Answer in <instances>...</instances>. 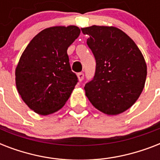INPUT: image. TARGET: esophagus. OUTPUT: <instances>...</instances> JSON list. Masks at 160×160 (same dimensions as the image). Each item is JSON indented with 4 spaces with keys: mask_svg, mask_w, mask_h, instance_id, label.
Wrapping results in <instances>:
<instances>
[{
    "mask_svg": "<svg viewBox=\"0 0 160 160\" xmlns=\"http://www.w3.org/2000/svg\"><path fill=\"white\" fill-rule=\"evenodd\" d=\"M77 76H78V79L80 81H82L83 79H84V73L82 72H80L77 74Z\"/></svg>",
    "mask_w": 160,
    "mask_h": 160,
    "instance_id": "34e87169",
    "label": "esophagus"
}]
</instances>
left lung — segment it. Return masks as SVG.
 I'll use <instances>...</instances> for the list:
<instances>
[{"label": "left lung", "instance_id": "1", "mask_svg": "<svg viewBox=\"0 0 160 160\" xmlns=\"http://www.w3.org/2000/svg\"><path fill=\"white\" fill-rule=\"evenodd\" d=\"M96 61L95 76L85 84L94 106L109 115L123 113L138 100L144 87L147 65L136 44L114 26L81 29Z\"/></svg>", "mask_w": 160, "mask_h": 160}]
</instances>
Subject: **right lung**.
<instances>
[{
	"label": "right lung",
	"mask_w": 160,
	"mask_h": 160,
	"mask_svg": "<svg viewBox=\"0 0 160 160\" xmlns=\"http://www.w3.org/2000/svg\"><path fill=\"white\" fill-rule=\"evenodd\" d=\"M80 33L75 26H53L38 33L26 46L16 69V85L30 109L47 115L61 109L78 78L67 49Z\"/></svg>",
	"instance_id": "obj_1"
}]
</instances>
